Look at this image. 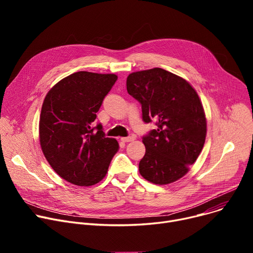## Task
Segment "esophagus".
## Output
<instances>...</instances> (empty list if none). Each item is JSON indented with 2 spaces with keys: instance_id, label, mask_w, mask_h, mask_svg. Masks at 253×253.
Returning a JSON list of instances; mask_svg holds the SVG:
<instances>
[{
  "instance_id": "obj_1",
  "label": "esophagus",
  "mask_w": 253,
  "mask_h": 253,
  "mask_svg": "<svg viewBox=\"0 0 253 253\" xmlns=\"http://www.w3.org/2000/svg\"><path fill=\"white\" fill-rule=\"evenodd\" d=\"M134 139H135V137H134L133 135L127 136V137H122V138H121V140H122L123 142H129V141H132V140H134Z\"/></svg>"
}]
</instances>
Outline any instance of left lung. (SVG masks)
Wrapping results in <instances>:
<instances>
[{
    "instance_id": "left-lung-1",
    "label": "left lung",
    "mask_w": 253,
    "mask_h": 253,
    "mask_svg": "<svg viewBox=\"0 0 253 253\" xmlns=\"http://www.w3.org/2000/svg\"><path fill=\"white\" fill-rule=\"evenodd\" d=\"M126 86L141 104L143 122L157 125L142 137L145 154L139 173L156 184L176 181L188 173L205 142L200 98L184 79L160 68L130 74Z\"/></svg>"
}]
</instances>
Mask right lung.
I'll return each instance as SVG.
<instances>
[{"mask_svg": "<svg viewBox=\"0 0 253 253\" xmlns=\"http://www.w3.org/2000/svg\"><path fill=\"white\" fill-rule=\"evenodd\" d=\"M117 79L114 74L77 72L47 93L40 116V143L50 166L66 181L89 187L108 172L119 143L93 122Z\"/></svg>", "mask_w": 253, "mask_h": 253, "instance_id": "1", "label": "right lung"}]
</instances>
